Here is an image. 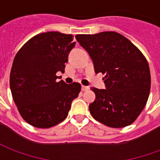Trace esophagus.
<instances>
[{
	"label": "esophagus",
	"instance_id": "1",
	"mask_svg": "<svg viewBox=\"0 0 160 160\" xmlns=\"http://www.w3.org/2000/svg\"><path fill=\"white\" fill-rule=\"evenodd\" d=\"M90 88L89 86H84V85H82V91H83V92H85V91H88Z\"/></svg>",
	"mask_w": 160,
	"mask_h": 160
}]
</instances>
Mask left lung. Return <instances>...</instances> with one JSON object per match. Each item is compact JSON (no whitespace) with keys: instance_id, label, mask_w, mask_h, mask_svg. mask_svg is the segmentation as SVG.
Returning a JSON list of instances; mask_svg holds the SVG:
<instances>
[{"instance_id":"left-lung-1","label":"left lung","mask_w":160,"mask_h":160,"mask_svg":"<svg viewBox=\"0 0 160 160\" xmlns=\"http://www.w3.org/2000/svg\"><path fill=\"white\" fill-rule=\"evenodd\" d=\"M76 39L89 53L96 74H105V89L92 88L96 97L89 105L91 115L109 127L131 125L150 95L147 59L137 47L117 32L77 34Z\"/></svg>"}]
</instances>
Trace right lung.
<instances>
[{"label":"right lung","instance_id":"right-lung-1","mask_svg":"<svg viewBox=\"0 0 160 160\" xmlns=\"http://www.w3.org/2000/svg\"><path fill=\"white\" fill-rule=\"evenodd\" d=\"M75 44L72 34L47 32L31 38L16 54L9 86L21 117L31 126L49 128L68 117L81 84L58 82L56 74L65 72Z\"/></svg>","mask_w":160,"mask_h":160}]
</instances>
